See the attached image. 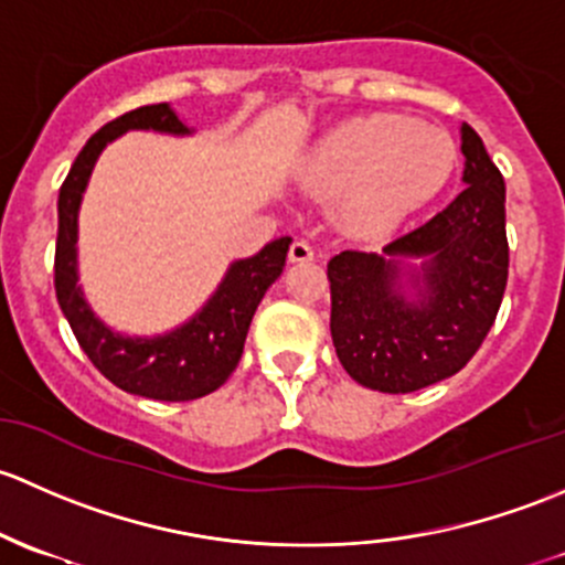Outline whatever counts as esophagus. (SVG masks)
<instances>
[{"label": "esophagus", "mask_w": 565, "mask_h": 565, "mask_svg": "<svg viewBox=\"0 0 565 565\" xmlns=\"http://www.w3.org/2000/svg\"><path fill=\"white\" fill-rule=\"evenodd\" d=\"M288 258L294 260V264H307V260H312V258H316V249H312V244H310V242H305V239H296L294 244H290V253H288Z\"/></svg>", "instance_id": "1"}]
</instances>
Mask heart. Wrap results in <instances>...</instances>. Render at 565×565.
I'll use <instances>...</instances> for the list:
<instances>
[{
  "label": "heart",
  "mask_w": 565,
  "mask_h": 565,
  "mask_svg": "<svg viewBox=\"0 0 565 565\" xmlns=\"http://www.w3.org/2000/svg\"><path fill=\"white\" fill-rule=\"evenodd\" d=\"M457 166V143L411 116L375 114L337 127L312 149L307 173L340 193L345 217L362 231H388L424 206Z\"/></svg>",
  "instance_id": "b5f03b06"
}]
</instances>
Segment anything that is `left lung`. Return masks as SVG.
<instances>
[{
  "label": "left lung",
  "instance_id": "obj_1",
  "mask_svg": "<svg viewBox=\"0 0 565 565\" xmlns=\"http://www.w3.org/2000/svg\"><path fill=\"white\" fill-rule=\"evenodd\" d=\"M462 193L388 242V259L342 249L326 266L337 359L372 392L408 394L455 375L498 318L509 280L503 173L470 125H462ZM394 254L430 258L416 302L396 290Z\"/></svg>",
  "mask_w": 565,
  "mask_h": 565
}]
</instances>
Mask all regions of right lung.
Wrapping results in <instances>:
<instances>
[{"mask_svg":"<svg viewBox=\"0 0 565 565\" xmlns=\"http://www.w3.org/2000/svg\"><path fill=\"white\" fill-rule=\"evenodd\" d=\"M127 130L190 132L166 103H157V106H141L116 116L86 141L67 179L62 182L60 203H56V212H60L54 255L56 301L65 312L81 351L114 386L138 397L166 399V403L206 397L214 388L223 386L239 364L249 321L269 285L282 275L290 236L266 244L253 258L236 260L217 294L182 329L154 337V340L114 334L108 326L97 321L81 296L78 271H75V236H78L81 193L89 182L92 166L103 147Z\"/></svg>","mask_w":565,"mask_h":565,"instance_id":"add662e5","label":"right lung"}]
</instances>
